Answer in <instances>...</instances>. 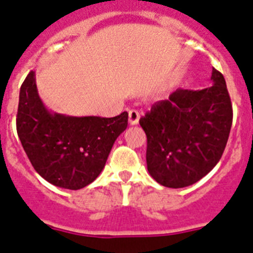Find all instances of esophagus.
<instances>
[{
    "label": "esophagus",
    "mask_w": 253,
    "mask_h": 253,
    "mask_svg": "<svg viewBox=\"0 0 253 253\" xmlns=\"http://www.w3.org/2000/svg\"><path fill=\"white\" fill-rule=\"evenodd\" d=\"M140 120V113L136 110H131L128 112V122L129 125H137Z\"/></svg>",
    "instance_id": "1"
}]
</instances>
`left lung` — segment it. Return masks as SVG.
<instances>
[{"label":"left lung","instance_id":"8db88e82","mask_svg":"<svg viewBox=\"0 0 253 253\" xmlns=\"http://www.w3.org/2000/svg\"><path fill=\"white\" fill-rule=\"evenodd\" d=\"M211 87L176 89L140 118L147 137L150 175L166 188H185L222 158L233 120L222 73L213 68Z\"/></svg>","mask_w":253,"mask_h":253}]
</instances>
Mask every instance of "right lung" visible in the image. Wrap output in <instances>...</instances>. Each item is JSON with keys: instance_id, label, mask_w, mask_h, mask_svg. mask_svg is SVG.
Returning <instances> with one entry per match:
<instances>
[{"instance_id": "1", "label": "right lung", "mask_w": 253, "mask_h": 253, "mask_svg": "<svg viewBox=\"0 0 253 253\" xmlns=\"http://www.w3.org/2000/svg\"><path fill=\"white\" fill-rule=\"evenodd\" d=\"M127 122V112L111 118L49 112L39 97L33 70L20 88L17 135L34 169L55 186L78 190L94 181Z\"/></svg>"}]
</instances>
